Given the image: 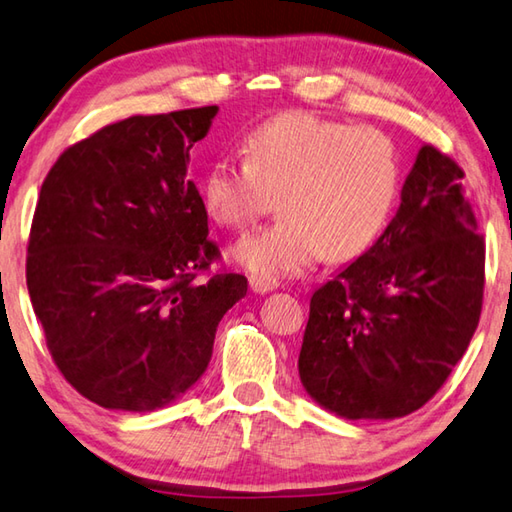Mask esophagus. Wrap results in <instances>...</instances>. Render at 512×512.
Listing matches in <instances>:
<instances>
[{"label":"esophagus","mask_w":512,"mask_h":512,"mask_svg":"<svg viewBox=\"0 0 512 512\" xmlns=\"http://www.w3.org/2000/svg\"><path fill=\"white\" fill-rule=\"evenodd\" d=\"M248 284H250V291H253V293H259V295L271 293V291H275V288H277V282L262 280V277H255V275H250Z\"/></svg>","instance_id":"esophagus-1"}]
</instances>
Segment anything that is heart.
I'll return each instance as SVG.
<instances>
[{
  "label": "heart",
  "mask_w": 512,
  "mask_h": 512,
  "mask_svg": "<svg viewBox=\"0 0 512 512\" xmlns=\"http://www.w3.org/2000/svg\"><path fill=\"white\" fill-rule=\"evenodd\" d=\"M244 163L217 159L203 181V206L221 228L244 230L280 197V221L230 248V259L277 282L322 255L349 262L387 226L401 188L389 138L374 127L291 111L248 134Z\"/></svg>",
  "instance_id": "1"
}]
</instances>
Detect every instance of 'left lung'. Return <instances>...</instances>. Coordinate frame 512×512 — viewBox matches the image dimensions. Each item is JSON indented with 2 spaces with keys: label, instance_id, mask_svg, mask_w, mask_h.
I'll return each instance as SVG.
<instances>
[{
  "label": "left lung",
  "instance_id": "1",
  "mask_svg": "<svg viewBox=\"0 0 512 512\" xmlns=\"http://www.w3.org/2000/svg\"><path fill=\"white\" fill-rule=\"evenodd\" d=\"M461 179L450 156L423 145L383 235L313 293L297 369L324 410L349 421L412 414L466 353L486 246Z\"/></svg>",
  "mask_w": 512,
  "mask_h": 512
}]
</instances>
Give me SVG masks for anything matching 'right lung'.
<instances>
[{"mask_svg":"<svg viewBox=\"0 0 512 512\" xmlns=\"http://www.w3.org/2000/svg\"><path fill=\"white\" fill-rule=\"evenodd\" d=\"M219 107L132 116L64 152L37 201L26 286L62 376L105 410L154 412L208 369L248 291L219 257L188 176Z\"/></svg>","mask_w":512,"mask_h":512,"instance_id":"1","label":"right lung"}]
</instances>
